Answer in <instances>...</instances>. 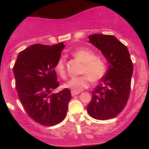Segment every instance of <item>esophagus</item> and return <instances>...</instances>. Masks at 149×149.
I'll use <instances>...</instances> for the list:
<instances>
[{
  "label": "esophagus",
  "mask_w": 149,
  "mask_h": 149,
  "mask_svg": "<svg viewBox=\"0 0 149 149\" xmlns=\"http://www.w3.org/2000/svg\"><path fill=\"white\" fill-rule=\"evenodd\" d=\"M78 94H79V92H78L71 91V95H72V97H74V96H76V95H78Z\"/></svg>",
  "instance_id": "1"
}]
</instances>
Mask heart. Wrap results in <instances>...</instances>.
Instances as JSON below:
<instances>
[{"instance_id": "b5f03b06", "label": "heart", "mask_w": 149, "mask_h": 149, "mask_svg": "<svg viewBox=\"0 0 149 149\" xmlns=\"http://www.w3.org/2000/svg\"><path fill=\"white\" fill-rule=\"evenodd\" d=\"M73 57L83 63L81 69L82 76L70 79L64 84V88L74 92H80L88 88L90 81L97 82L102 79L107 72V65L103 59L97 58L92 50L86 48H79L72 52ZM54 69L62 78L66 76L65 62L63 58L58 59Z\"/></svg>"}]
</instances>
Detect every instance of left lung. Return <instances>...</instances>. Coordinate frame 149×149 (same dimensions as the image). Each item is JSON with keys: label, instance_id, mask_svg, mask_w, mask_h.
Wrapping results in <instances>:
<instances>
[{"label": "left lung", "instance_id": "1", "mask_svg": "<svg viewBox=\"0 0 149 149\" xmlns=\"http://www.w3.org/2000/svg\"><path fill=\"white\" fill-rule=\"evenodd\" d=\"M89 42L102 52L109 69L101 83L92 91V100L87 107L89 115L100 120L111 119L123 110L130 96L133 64L125 45L115 36L92 34Z\"/></svg>", "mask_w": 149, "mask_h": 149}]
</instances>
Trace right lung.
Returning <instances> with one entry per match:
<instances>
[{"instance_id":"right-lung-1","label":"right lung","mask_w":149,"mask_h":149,"mask_svg":"<svg viewBox=\"0 0 149 149\" xmlns=\"http://www.w3.org/2000/svg\"><path fill=\"white\" fill-rule=\"evenodd\" d=\"M63 42L51 46L36 44L19 53L13 67L18 97L29 116L38 123L54 126L66 117L71 99L69 89L58 93L54 66L64 48Z\"/></svg>"}]
</instances>
